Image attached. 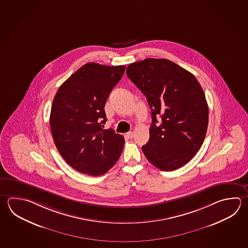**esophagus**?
<instances>
[{"label":"esophagus","mask_w":248,"mask_h":248,"mask_svg":"<svg viewBox=\"0 0 248 248\" xmlns=\"http://www.w3.org/2000/svg\"><path fill=\"white\" fill-rule=\"evenodd\" d=\"M133 135H134V132H133V131H129V132H127L126 133V137L128 139H132Z\"/></svg>","instance_id":"1"}]
</instances>
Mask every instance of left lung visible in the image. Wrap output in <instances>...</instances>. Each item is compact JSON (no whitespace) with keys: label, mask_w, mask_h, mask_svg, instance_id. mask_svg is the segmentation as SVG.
Instances as JSON below:
<instances>
[{"label":"left lung","mask_w":248,"mask_h":248,"mask_svg":"<svg viewBox=\"0 0 248 248\" xmlns=\"http://www.w3.org/2000/svg\"><path fill=\"white\" fill-rule=\"evenodd\" d=\"M126 74L152 110L149 141L142 146L145 158L162 171L182 168L205 139L209 108L201 85L191 73L166 59L132 63Z\"/></svg>","instance_id":"obj_1"}]
</instances>
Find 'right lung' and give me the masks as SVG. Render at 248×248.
Returning <instances> with one entry per match:
<instances>
[{
  "label": "right lung",
  "mask_w": 248,
  "mask_h": 248,
  "mask_svg": "<svg viewBox=\"0 0 248 248\" xmlns=\"http://www.w3.org/2000/svg\"><path fill=\"white\" fill-rule=\"evenodd\" d=\"M125 65L87 63L58 89L50 124L57 149L73 169L99 176L119 159L124 138L103 130L105 103L121 79Z\"/></svg>",
  "instance_id": "right-lung-1"
}]
</instances>
